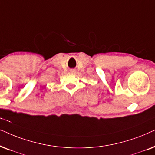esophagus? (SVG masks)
Returning a JSON list of instances; mask_svg holds the SVG:
<instances>
[{
    "instance_id": "1",
    "label": "esophagus",
    "mask_w": 155,
    "mask_h": 155,
    "mask_svg": "<svg viewBox=\"0 0 155 155\" xmlns=\"http://www.w3.org/2000/svg\"><path fill=\"white\" fill-rule=\"evenodd\" d=\"M70 71L72 72V73H75V72H76V70L74 69H72L70 70Z\"/></svg>"
}]
</instances>
